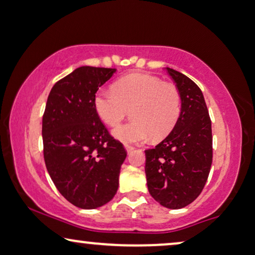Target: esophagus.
<instances>
[{"instance_id":"obj_1","label":"esophagus","mask_w":255,"mask_h":255,"mask_svg":"<svg viewBox=\"0 0 255 255\" xmlns=\"http://www.w3.org/2000/svg\"><path fill=\"white\" fill-rule=\"evenodd\" d=\"M125 150H127L128 153H131V152L134 150V147L131 146V145H125Z\"/></svg>"}]
</instances>
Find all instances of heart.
I'll list each match as a JSON object with an SVG mask.
<instances>
[{
    "instance_id": "obj_1",
    "label": "heart",
    "mask_w": 255,
    "mask_h": 255,
    "mask_svg": "<svg viewBox=\"0 0 255 255\" xmlns=\"http://www.w3.org/2000/svg\"><path fill=\"white\" fill-rule=\"evenodd\" d=\"M94 108L99 120L117 127L130 110L132 121L115 128L114 135L123 143L153 141L171 133L181 114V96L173 83L150 74H131L115 82L112 92L98 91Z\"/></svg>"
}]
</instances>
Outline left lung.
Here are the masks:
<instances>
[{
  "instance_id": "obj_1",
  "label": "left lung",
  "mask_w": 255,
  "mask_h": 255,
  "mask_svg": "<svg viewBox=\"0 0 255 255\" xmlns=\"http://www.w3.org/2000/svg\"><path fill=\"white\" fill-rule=\"evenodd\" d=\"M181 96V114L171 133L145 150L148 192L161 206L178 210L197 199L212 165V127L203 92L192 79L166 68Z\"/></svg>"
}]
</instances>
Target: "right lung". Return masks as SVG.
I'll list each match as a JSON object with an SVG mask.
<instances>
[{
  "mask_svg": "<svg viewBox=\"0 0 255 255\" xmlns=\"http://www.w3.org/2000/svg\"><path fill=\"white\" fill-rule=\"evenodd\" d=\"M116 69L81 67L59 79L48 96L42 121L43 154L59 193L85 210L101 207L117 193L127 151L94 108L98 89Z\"/></svg>",
  "mask_w": 255,
  "mask_h": 255,
  "instance_id": "add662e5",
  "label": "right lung"
}]
</instances>
